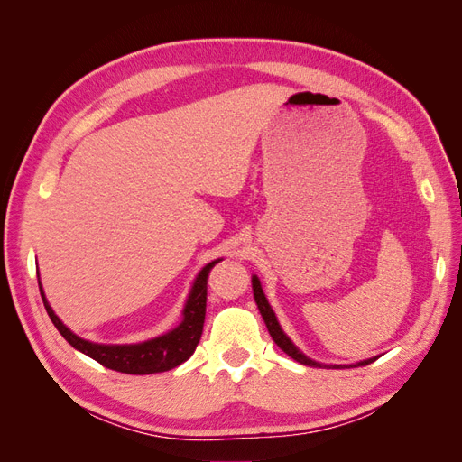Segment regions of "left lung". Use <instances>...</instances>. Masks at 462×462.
<instances>
[{
  "label": "left lung",
  "mask_w": 462,
  "mask_h": 462,
  "mask_svg": "<svg viewBox=\"0 0 462 462\" xmlns=\"http://www.w3.org/2000/svg\"><path fill=\"white\" fill-rule=\"evenodd\" d=\"M252 289H254V299H255V304H257V309H259V314H262L271 337H273L275 344L282 351H285L289 357H292L294 361H299L300 365H309V366H328V369H344V366H346V369H347V366H365V365L376 361V357H371V359H365V361H359V363H351V365H326V363H318V361H314L310 357H306V355L297 346L292 344L291 337L285 332H282V328H281V324L277 320L273 309H271V304H269V300L265 297V292L262 289V282H259L257 275L252 277Z\"/></svg>",
  "instance_id": "8db88e82"
}]
</instances>
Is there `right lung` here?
I'll use <instances>...</instances> for the list:
<instances>
[{
  "label": "right lung",
  "instance_id": "add662e5",
  "mask_svg": "<svg viewBox=\"0 0 462 462\" xmlns=\"http://www.w3.org/2000/svg\"><path fill=\"white\" fill-rule=\"evenodd\" d=\"M218 262H222V257L207 263L199 271V275L195 277L193 287L189 291V297L185 300L181 322L175 328H171L170 332L146 341H140V344H96V341L76 336L52 310V306L49 304V300H46L41 281H39V289H41L44 309L49 312L52 324L74 349L88 355L91 359H96L103 366H107V369H113L118 373L153 374V373L175 369V366L185 363L195 353L200 334H203V324H205L207 279H208L210 269Z\"/></svg>",
  "mask_w": 462,
  "mask_h": 462
}]
</instances>
